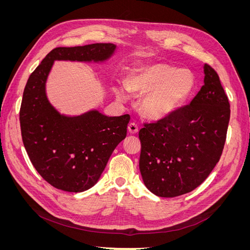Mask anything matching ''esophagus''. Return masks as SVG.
<instances>
[{
	"mask_svg": "<svg viewBox=\"0 0 250 250\" xmlns=\"http://www.w3.org/2000/svg\"><path fill=\"white\" fill-rule=\"evenodd\" d=\"M128 130H129L130 133L135 134V133H137V132L139 131V126H138V124L130 123L129 125H128Z\"/></svg>",
	"mask_w": 250,
	"mask_h": 250,
	"instance_id": "obj_1",
	"label": "esophagus"
}]
</instances>
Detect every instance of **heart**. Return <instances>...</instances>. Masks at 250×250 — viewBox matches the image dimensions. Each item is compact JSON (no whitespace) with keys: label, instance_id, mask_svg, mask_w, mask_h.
Here are the masks:
<instances>
[{"label":"heart","instance_id":"heart-1","mask_svg":"<svg viewBox=\"0 0 250 250\" xmlns=\"http://www.w3.org/2000/svg\"><path fill=\"white\" fill-rule=\"evenodd\" d=\"M130 93L146 95L142 110L150 119H163L178 109L191 96L196 85L194 74L188 69L156 62L142 65L126 79ZM118 94L125 97L124 89Z\"/></svg>","mask_w":250,"mask_h":250}]
</instances>
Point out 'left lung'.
<instances>
[{"label":"left lung","mask_w":250,"mask_h":250,"mask_svg":"<svg viewBox=\"0 0 250 250\" xmlns=\"http://www.w3.org/2000/svg\"><path fill=\"white\" fill-rule=\"evenodd\" d=\"M204 74V84L190 104L144 123L139 132L144 184L160 197L193 191L221 157L230 106L214 67L206 63Z\"/></svg>","instance_id":"8db88e82"}]
</instances>
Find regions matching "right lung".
Instances as JSON below:
<instances>
[{"instance_id":"add662e5","label":"right lung","mask_w":250,"mask_h":250,"mask_svg":"<svg viewBox=\"0 0 250 250\" xmlns=\"http://www.w3.org/2000/svg\"><path fill=\"white\" fill-rule=\"evenodd\" d=\"M115 48L113 43L55 48L27 81L20 109L22 143L36 171L59 190L77 193L97 183L112 151L126 138L130 116L106 117L98 111L60 116L44 92L48 74L55 59L101 62Z\"/></svg>"}]
</instances>
